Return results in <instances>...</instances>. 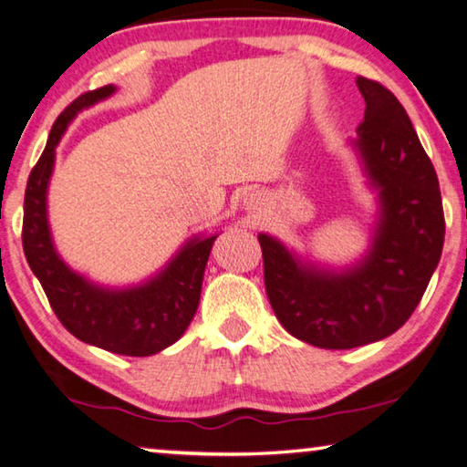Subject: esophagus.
<instances>
[{"label":"esophagus","instance_id":"obj_1","mask_svg":"<svg viewBox=\"0 0 467 467\" xmlns=\"http://www.w3.org/2000/svg\"><path fill=\"white\" fill-rule=\"evenodd\" d=\"M264 203H265L264 195L257 192H251V193H247V197H244V210H249V212H257L259 214V212L264 210Z\"/></svg>","mask_w":467,"mask_h":467}]
</instances>
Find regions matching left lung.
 Segmentation results:
<instances>
[{
  "label": "left lung",
  "mask_w": 467,
  "mask_h": 467,
  "mask_svg": "<svg viewBox=\"0 0 467 467\" xmlns=\"http://www.w3.org/2000/svg\"><path fill=\"white\" fill-rule=\"evenodd\" d=\"M357 86L367 109L350 146L377 193L365 255L336 270L296 255L275 236L257 234L275 317L288 334L326 350L379 342L404 326L445 241L437 172L406 109L379 82L358 76Z\"/></svg>",
  "instance_id": "1"
}]
</instances>
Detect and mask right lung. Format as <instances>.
I'll list each match as a JSON object with an SVG mask.
<instances>
[{
  "label": "right lung",
  "instance_id": "add662e5",
  "mask_svg": "<svg viewBox=\"0 0 467 467\" xmlns=\"http://www.w3.org/2000/svg\"><path fill=\"white\" fill-rule=\"evenodd\" d=\"M113 84L78 97L53 123L49 140L28 177L25 195V247L30 270L41 282L57 319L82 342L123 357H152L185 334L200 305L205 264L218 234H197L183 243L161 272L133 286H100L74 272L55 249L47 192L55 167V150L80 110L107 100Z\"/></svg>",
  "mask_w": 467,
  "mask_h": 467
}]
</instances>
